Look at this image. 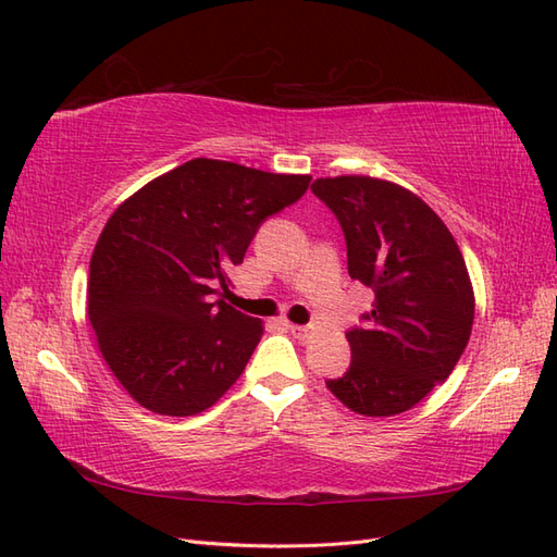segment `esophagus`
Listing matches in <instances>:
<instances>
[{
	"label": "esophagus",
	"instance_id": "obj_1",
	"mask_svg": "<svg viewBox=\"0 0 557 557\" xmlns=\"http://www.w3.org/2000/svg\"><path fill=\"white\" fill-rule=\"evenodd\" d=\"M289 332L298 341H308V338L315 336V330H312V326H308V324H289Z\"/></svg>",
	"mask_w": 557,
	"mask_h": 557
}]
</instances>
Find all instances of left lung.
Segmentation results:
<instances>
[{
    "label": "left lung",
    "instance_id": "8db88e82",
    "mask_svg": "<svg viewBox=\"0 0 557 557\" xmlns=\"http://www.w3.org/2000/svg\"><path fill=\"white\" fill-rule=\"evenodd\" d=\"M348 249V275L374 292L362 324L346 332L350 367L326 381L364 417H395L445 381L473 330L475 298L447 225L421 197L372 176L318 178Z\"/></svg>",
    "mask_w": 557,
    "mask_h": 557
}]
</instances>
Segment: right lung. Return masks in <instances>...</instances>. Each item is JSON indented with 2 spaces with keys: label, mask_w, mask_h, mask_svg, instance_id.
Returning <instances> with one entry per match:
<instances>
[{
  "label": "right lung",
  "mask_w": 557,
  "mask_h": 557,
  "mask_svg": "<svg viewBox=\"0 0 557 557\" xmlns=\"http://www.w3.org/2000/svg\"><path fill=\"white\" fill-rule=\"evenodd\" d=\"M310 176L185 162L108 219L89 268V320L110 372L164 417L209 409L245 372L263 324L227 306V273Z\"/></svg>",
  "instance_id": "1"
}]
</instances>
